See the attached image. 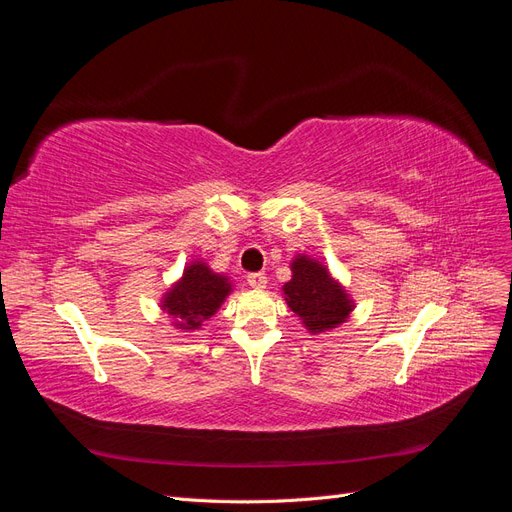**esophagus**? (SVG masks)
Here are the masks:
<instances>
[{
    "label": "esophagus",
    "mask_w": 512,
    "mask_h": 512,
    "mask_svg": "<svg viewBox=\"0 0 512 512\" xmlns=\"http://www.w3.org/2000/svg\"><path fill=\"white\" fill-rule=\"evenodd\" d=\"M247 284H250L256 290L267 288V275L265 273H250V275H247Z\"/></svg>",
    "instance_id": "34e87169"
}]
</instances>
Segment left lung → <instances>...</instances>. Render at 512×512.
I'll list each match as a JSON object with an SVG mask.
<instances>
[{
	"instance_id": "1",
	"label": "left lung",
	"mask_w": 512,
	"mask_h": 512,
	"mask_svg": "<svg viewBox=\"0 0 512 512\" xmlns=\"http://www.w3.org/2000/svg\"><path fill=\"white\" fill-rule=\"evenodd\" d=\"M290 271L292 277L282 286L284 301L309 333L316 335L337 329L350 318L354 301L327 265L307 254H299L292 258Z\"/></svg>"
}]
</instances>
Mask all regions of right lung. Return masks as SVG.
I'll return each mask as SVG.
<instances>
[{"label": "right lung", "instance_id": "obj_1", "mask_svg": "<svg viewBox=\"0 0 512 512\" xmlns=\"http://www.w3.org/2000/svg\"><path fill=\"white\" fill-rule=\"evenodd\" d=\"M232 292L228 275L215 273L205 260H194L183 275L162 297V312L173 318V327L196 331L203 322L218 314V309Z\"/></svg>", "mask_w": 512, "mask_h": 512}]
</instances>
